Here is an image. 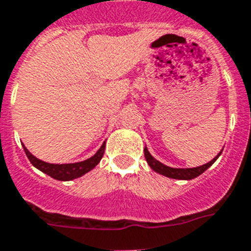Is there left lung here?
I'll list each match as a JSON object with an SVG mask.
<instances>
[{
	"label": "left lung",
	"instance_id": "1",
	"mask_svg": "<svg viewBox=\"0 0 251 251\" xmlns=\"http://www.w3.org/2000/svg\"><path fill=\"white\" fill-rule=\"evenodd\" d=\"M223 152V151H221ZM221 152L217 154L212 161H209L208 164L201 165V166H198V168H190V169H176V168H169L166 165L161 164L160 161H157L156 158H153L151 156V153L148 152V149L145 148L144 149V154H145V160L149 164V166L154 170L158 174H162L165 176H169V178H173V179H194L198 176H200L201 173H204L209 166H212L213 162L219 158V156L221 154Z\"/></svg>",
	"mask_w": 251,
	"mask_h": 251
}]
</instances>
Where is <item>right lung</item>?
<instances>
[{
	"label": "right lung",
	"instance_id": "obj_1",
	"mask_svg": "<svg viewBox=\"0 0 251 251\" xmlns=\"http://www.w3.org/2000/svg\"><path fill=\"white\" fill-rule=\"evenodd\" d=\"M104 148H106V144L103 143V145L99 148V151L95 153L94 156L90 157L89 160L82 161V162L57 165L48 164V162H44L42 160H38L23 145L25 153H26L27 158L30 160L31 164L34 165L36 169H39L40 172L46 173L47 176H52V178H55L57 180H72L75 179V178H78V176H83V174H86L87 172H90L91 169H94L99 164V161L102 160L104 153Z\"/></svg>",
	"mask_w": 251,
	"mask_h": 251
}]
</instances>
